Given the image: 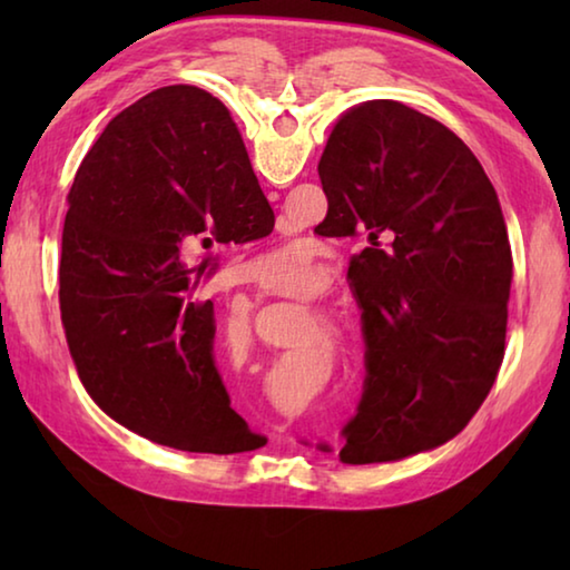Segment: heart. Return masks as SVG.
I'll return each mask as SVG.
<instances>
[{
    "label": "heart",
    "mask_w": 570,
    "mask_h": 570,
    "mask_svg": "<svg viewBox=\"0 0 570 570\" xmlns=\"http://www.w3.org/2000/svg\"><path fill=\"white\" fill-rule=\"evenodd\" d=\"M248 278L266 294H306L316 286V272L306 250L296 244H286L266 250L248 266Z\"/></svg>",
    "instance_id": "b5f03b06"
}]
</instances>
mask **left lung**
I'll use <instances>...</instances> for the list:
<instances>
[{
    "label": "left lung",
    "mask_w": 570,
    "mask_h": 570,
    "mask_svg": "<svg viewBox=\"0 0 570 570\" xmlns=\"http://www.w3.org/2000/svg\"><path fill=\"white\" fill-rule=\"evenodd\" d=\"M320 178V226L364 238L346 276L366 382L340 458L370 465L445 445L505 356L513 258L493 183L455 132L394 100L342 115Z\"/></svg>",
    "instance_id": "left-lung-1"
}]
</instances>
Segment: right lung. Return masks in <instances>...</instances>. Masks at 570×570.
Wrapping results in <instances>:
<instances>
[{
	"instance_id": "1",
	"label": "right lung",
	"mask_w": 570,
	"mask_h": 570,
	"mask_svg": "<svg viewBox=\"0 0 570 570\" xmlns=\"http://www.w3.org/2000/svg\"><path fill=\"white\" fill-rule=\"evenodd\" d=\"M67 204L60 314L92 402L156 445H266L230 407L210 352L214 304L196 294L218 244L274 228L226 105L193 85L148 92L95 140Z\"/></svg>"
}]
</instances>
